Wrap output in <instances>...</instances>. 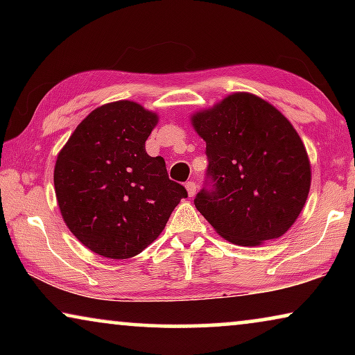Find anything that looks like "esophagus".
Here are the masks:
<instances>
[{"mask_svg":"<svg viewBox=\"0 0 355 355\" xmlns=\"http://www.w3.org/2000/svg\"><path fill=\"white\" fill-rule=\"evenodd\" d=\"M186 189H187V193H189V197H193L197 193V186H196V182L193 181H189L187 184H186Z\"/></svg>","mask_w":355,"mask_h":355,"instance_id":"esophagus-1","label":"esophagus"}]
</instances>
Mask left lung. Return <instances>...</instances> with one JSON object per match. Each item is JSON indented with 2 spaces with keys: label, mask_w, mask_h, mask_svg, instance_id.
I'll return each instance as SVG.
<instances>
[{
  "label": "left lung",
  "mask_w": 355,
  "mask_h": 355,
  "mask_svg": "<svg viewBox=\"0 0 355 355\" xmlns=\"http://www.w3.org/2000/svg\"><path fill=\"white\" fill-rule=\"evenodd\" d=\"M205 140L211 191L197 210L223 239L255 247L278 239L307 202L312 168L302 139L268 101L236 92L191 116Z\"/></svg>",
  "instance_id": "8db88e82"
}]
</instances>
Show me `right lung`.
Listing matches in <instances>:
<instances>
[{
	"label": "right lung",
	"instance_id": "1",
	"mask_svg": "<svg viewBox=\"0 0 355 355\" xmlns=\"http://www.w3.org/2000/svg\"><path fill=\"white\" fill-rule=\"evenodd\" d=\"M158 114L129 100L95 108L55 164L58 207L69 231L95 254L124 260L152 244L187 197L145 142Z\"/></svg>",
	"mask_w": 355,
	"mask_h": 355
}]
</instances>
